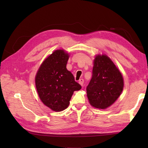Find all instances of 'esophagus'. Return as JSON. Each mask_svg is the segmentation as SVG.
Returning <instances> with one entry per match:
<instances>
[{
  "label": "esophagus",
  "mask_w": 148,
  "mask_h": 148,
  "mask_svg": "<svg viewBox=\"0 0 148 148\" xmlns=\"http://www.w3.org/2000/svg\"><path fill=\"white\" fill-rule=\"evenodd\" d=\"M79 83L81 84V86H83V84H84V79H80L79 80Z\"/></svg>",
  "instance_id": "esophagus-1"
}]
</instances>
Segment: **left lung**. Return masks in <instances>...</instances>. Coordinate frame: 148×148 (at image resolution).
<instances>
[{
    "label": "left lung",
    "mask_w": 148,
    "mask_h": 148,
    "mask_svg": "<svg viewBox=\"0 0 148 148\" xmlns=\"http://www.w3.org/2000/svg\"><path fill=\"white\" fill-rule=\"evenodd\" d=\"M123 89L121 72L108 56H97L94 60L92 77L86 87L90 104L104 109L111 106Z\"/></svg>",
    "instance_id": "left-lung-1"
}]
</instances>
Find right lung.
Listing matches in <instances>:
<instances>
[{
  "mask_svg": "<svg viewBox=\"0 0 148 148\" xmlns=\"http://www.w3.org/2000/svg\"><path fill=\"white\" fill-rule=\"evenodd\" d=\"M69 57L64 50H56L43 62L36 76L40 99L55 111L67 108L74 91L81 88L66 68Z\"/></svg>",
  "mask_w": 148,
  "mask_h": 148,
  "instance_id": "add662e5",
  "label": "right lung"
}]
</instances>
